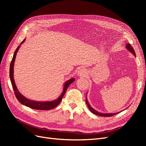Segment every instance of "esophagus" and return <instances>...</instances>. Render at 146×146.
I'll use <instances>...</instances> for the list:
<instances>
[{"label": "esophagus", "mask_w": 146, "mask_h": 146, "mask_svg": "<svg viewBox=\"0 0 146 146\" xmlns=\"http://www.w3.org/2000/svg\"><path fill=\"white\" fill-rule=\"evenodd\" d=\"M86 74V70L85 69H81L78 71V76H85Z\"/></svg>", "instance_id": "obj_1"}]
</instances>
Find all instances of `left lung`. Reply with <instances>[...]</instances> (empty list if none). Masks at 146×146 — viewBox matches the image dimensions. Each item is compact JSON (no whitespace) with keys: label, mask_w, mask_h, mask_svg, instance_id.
Here are the masks:
<instances>
[{"label":"left lung","mask_w":146,"mask_h":146,"mask_svg":"<svg viewBox=\"0 0 146 146\" xmlns=\"http://www.w3.org/2000/svg\"><path fill=\"white\" fill-rule=\"evenodd\" d=\"M125 48H127V49L130 51L131 54H133V55L136 56V54H135V52L133 49V48L131 46V45L129 43H127L126 46H125ZM86 104H87L88 108H89V109L90 110V111L92 113H94L95 114H96V115H99L100 116H106V117H110V116H112L113 115H115V114H118L119 112H117V113H100V112H98V111H96V110H95L93 108L91 107V106L90 105V104L88 103V100H87V98H86Z\"/></svg>","instance_id":"1"}]
</instances>
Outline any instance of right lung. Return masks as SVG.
I'll use <instances>...</instances> for the list:
<instances>
[{
  "instance_id": "1",
  "label": "right lung",
  "mask_w": 146,
  "mask_h": 146,
  "mask_svg": "<svg viewBox=\"0 0 146 146\" xmlns=\"http://www.w3.org/2000/svg\"><path fill=\"white\" fill-rule=\"evenodd\" d=\"M25 41V39H24V40L21 42L20 44V45L17 47L16 50H15L14 55H13V59L11 60V62L10 64V80L11 82V85L13 88V90L15 91V94L16 95V97L17 99L18 100L19 102L23 104L25 106H27L28 107H30L31 108L35 109V110H52L53 108H55L57 105H58L60 102L62 100L63 96L65 94V92L67 90L68 86L69 85H70L72 82L75 81V78H72L69 79V80L66 81L64 84V87H63V92L60 96L58 99H56L52 101H47V102H39V101H35V100H30L27 98H26L25 97H24L23 94H21V92L17 90V88L16 87V85L15 82L14 80V65H15V59L16 57V54L17 52H18L19 48L21 46L22 44H23L24 41Z\"/></svg>"
}]
</instances>
